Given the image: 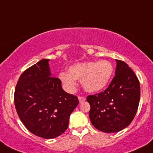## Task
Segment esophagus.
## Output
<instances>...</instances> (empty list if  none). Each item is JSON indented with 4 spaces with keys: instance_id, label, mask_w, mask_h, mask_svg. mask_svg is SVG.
<instances>
[{
    "instance_id": "1",
    "label": "esophagus",
    "mask_w": 153,
    "mask_h": 153,
    "mask_svg": "<svg viewBox=\"0 0 153 153\" xmlns=\"http://www.w3.org/2000/svg\"><path fill=\"white\" fill-rule=\"evenodd\" d=\"M78 99H79V102L80 103H82L83 101H85V98L84 96H78Z\"/></svg>"
}]
</instances>
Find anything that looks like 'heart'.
Returning <instances> with one entry per match:
<instances>
[{"mask_svg": "<svg viewBox=\"0 0 153 153\" xmlns=\"http://www.w3.org/2000/svg\"><path fill=\"white\" fill-rule=\"evenodd\" d=\"M68 72H61L59 74V80L67 91H74L78 80H80L82 86L88 92H96L108 83L114 67L109 61L105 59L97 62L88 61L70 66Z\"/></svg>", "mask_w": 153, "mask_h": 153, "instance_id": "heart-1", "label": "heart"}]
</instances>
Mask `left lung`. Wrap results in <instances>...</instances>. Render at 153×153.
Instances as JSON below:
<instances>
[{
    "instance_id": "obj_1",
    "label": "left lung",
    "mask_w": 153,
    "mask_h": 153,
    "mask_svg": "<svg viewBox=\"0 0 153 153\" xmlns=\"http://www.w3.org/2000/svg\"><path fill=\"white\" fill-rule=\"evenodd\" d=\"M115 76L106 90L87 97L89 117L95 128L103 132H117L132 122L140 103L137 77L124 61L116 59Z\"/></svg>"
}]
</instances>
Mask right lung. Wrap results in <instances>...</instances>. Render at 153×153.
<instances>
[{"label": "right lung", "instance_id": "add662e5", "mask_svg": "<svg viewBox=\"0 0 153 153\" xmlns=\"http://www.w3.org/2000/svg\"><path fill=\"white\" fill-rule=\"evenodd\" d=\"M50 59H42L21 75L14 92L19 118L32 134L45 139L57 137L68 129L70 116L79 101L62 89L54 77Z\"/></svg>", "mask_w": 153, "mask_h": 153}]
</instances>
